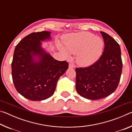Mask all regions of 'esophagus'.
<instances>
[{"label": "esophagus", "mask_w": 132, "mask_h": 132, "mask_svg": "<svg viewBox=\"0 0 132 132\" xmlns=\"http://www.w3.org/2000/svg\"><path fill=\"white\" fill-rule=\"evenodd\" d=\"M69 68H75V64H73V63H71V62H70V63H69Z\"/></svg>", "instance_id": "34e87169"}]
</instances>
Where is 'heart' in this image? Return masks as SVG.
<instances>
[{
  "instance_id": "obj_1",
  "label": "heart",
  "mask_w": 132,
  "mask_h": 132,
  "mask_svg": "<svg viewBox=\"0 0 132 132\" xmlns=\"http://www.w3.org/2000/svg\"><path fill=\"white\" fill-rule=\"evenodd\" d=\"M65 49L77 53V61L80 66H87L93 64L101 56L104 42L100 37L88 32H81L67 35L64 38Z\"/></svg>"
}]
</instances>
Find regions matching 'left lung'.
Segmentation results:
<instances>
[{"label": "left lung", "mask_w": 132, "mask_h": 132, "mask_svg": "<svg viewBox=\"0 0 132 132\" xmlns=\"http://www.w3.org/2000/svg\"><path fill=\"white\" fill-rule=\"evenodd\" d=\"M100 32L104 40L101 56L90 66L75 69L77 92L88 100H100L111 95L117 88L122 74L119 44L106 33Z\"/></svg>", "instance_id": "obj_1"}]
</instances>
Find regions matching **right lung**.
<instances>
[{
    "label": "right lung",
    "instance_id": "add662e5",
    "mask_svg": "<svg viewBox=\"0 0 132 132\" xmlns=\"http://www.w3.org/2000/svg\"><path fill=\"white\" fill-rule=\"evenodd\" d=\"M50 32H32L15 46L12 63V75L16 90L31 101H41L51 97L57 81L68 69L66 61H59L44 52L41 41L49 39ZM40 59L34 62L33 57Z\"/></svg>",
    "mask_w": 132,
    "mask_h": 132
}]
</instances>
